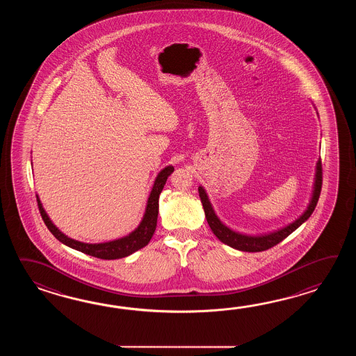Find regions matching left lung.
Listing matches in <instances>:
<instances>
[{"mask_svg":"<svg viewBox=\"0 0 356 356\" xmlns=\"http://www.w3.org/2000/svg\"><path fill=\"white\" fill-rule=\"evenodd\" d=\"M321 189H322V161L319 159L317 163V169H316L313 195H312L307 210L304 211L299 219H296L294 222L289 224L288 227H281L273 233L264 235L241 234V233H236L234 230L229 229L227 225H224L221 222V220L218 218V215L213 211L211 202H210L204 187H201V186L198 187V193H200V198H201V202L204 206L206 220L211 227L212 233L219 238L220 242L227 244L234 250H243V252H262V250H270L273 245L282 242L286 236H289L294 230L300 227L304 221L309 219L310 215L313 213L316 206H317L318 198L321 195Z\"/></svg>","mask_w":356,"mask_h":356,"instance_id":"obj_1","label":"left lung"}]
</instances>
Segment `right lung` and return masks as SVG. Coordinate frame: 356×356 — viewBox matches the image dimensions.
Masks as SVG:
<instances>
[{"label":"right lung","instance_id":"right-lung-1","mask_svg":"<svg viewBox=\"0 0 356 356\" xmlns=\"http://www.w3.org/2000/svg\"><path fill=\"white\" fill-rule=\"evenodd\" d=\"M175 172V168L172 165L164 168L160 172L156 179L154 181L150 196L147 200L146 210H145L144 218L141 220L140 225L129 235L115 239L112 242L106 243H83L68 238L67 235L63 234L58 227H56L54 222L48 218L47 212L44 211L42 202L37 196L38 201L39 211L42 215V219L44 221L49 232L60 241V243L66 244L70 248L83 252L85 254H89L92 257L100 258V259H118V258L127 257L129 254L135 253L136 250L144 248L147 245L152 239L154 232L156 229V221H158V212H159V195L165 186L168 177Z\"/></svg>","mask_w":356,"mask_h":356}]
</instances>
